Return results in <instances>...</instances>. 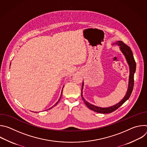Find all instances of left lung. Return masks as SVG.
Returning a JSON list of instances; mask_svg holds the SVG:
<instances>
[{"label": "left lung", "instance_id": "obj_1", "mask_svg": "<svg viewBox=\"0 0 147 147\" xmlns=\"http://www.w3.org/2000/svg\"><path fill=\"white\" fill-rule=\"evenodd\" d=\"M112 45H117L119 46L120 50L121 52V53L124 56L127 63L129 66V70H130V74H129V85H128V88L124 98L117 103L116 105H114L113 106L107 107V108H102L99 107H97L92 105L90 103H89L88 101H87L85 98L83 97L82 95V90L84 88V82H82V88H81V96L82 99L84 102L86 106L91 110L96 112L97 113H110L118 109L120 107H121L122 105L126 101L130 96L131 92L133 90L134 87V75L136 70V63L135 60L134 59V56L133 55V52L129 47H128L127 45H125L123 42L121 40H117L115 42H113Z\"/></svg>", "mask_w": 147, "mask_h": 147}]
</instances>
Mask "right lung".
<instances>
[{"label":"right lung","mask_w":147,"mask_h":147,"mask_svg":"<svg viewBox=\"0 0 147 147\" xmlns=\"http://www.w3.org/2000/svg\"><path fill=\"white\" fill-rule=\"evenodd\" d=\"M63 87H64V86H63V88H62V90H61V95H60V98H59V99L58 101H57V102H56V103H55V104L54 105H53V107H55V106H56V105H57V104L58 103V102H59L60 99H61V95H62V92H63ZM53 108V107H51V108H49V109H51V108Z\"/></svg>","instance_id":"right-lung-1"}]
</instances>
